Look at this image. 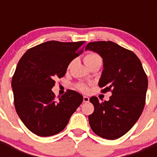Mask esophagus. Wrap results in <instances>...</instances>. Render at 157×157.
Wrapping results in <instances>:
<instances>
[{"label": "esophagus", "instance_id": "34e87169", "mask_svg": "<svg viewBox=\"0 0 157 157\" xmlns=\"http://www.w3.org/2000/svg\"><path fill=\"white\" fill-rule=\"evenodd\" d=\"M83 101H84V102H89V101H90V98H89V97H86V96H84V97H83Z\"/></svg>", "mask_w": 157, "mask_h": 157}]
</instances>
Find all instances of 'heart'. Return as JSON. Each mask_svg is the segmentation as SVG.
<instances>
[{
	"mask_svg": "<svg viewBox=\"0 0 157 157\" xmlns=\"http://www.w3.org/2000/svg\"><path fill=\"white\" fill-rule=\"evenodd\" d=\"M84 60H85L86 64H87V63H90L92 61H95V60H101V58L100 57V56H98V54L89 53L86 56ZM78 88L80 90L83 91V92H86L88 90V87L86 85H84V84H79V85L78 86Z\"/></svg>",
	"mask_w": 157,
	"mask_h": 157,
	"instance_id": "b5f03b06",
	"label": "heart"
}]
</instances>
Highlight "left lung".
<instances>
[{"instance_id":"obj_1","label":"left lung","mask_w":157,"mask_h":157,"mask_svg":"<svg viewBox=\"0 0 157 157\" xmlns=\"http://www.w3.org/2000/svg\"><path fill=\"white\" fill-rule=\"evenodd\" d=\"M85 50L97 52L102 58L104 69L98 85L105 87L103 93H112L109 101L101 103L97 97L90 98L94 111L89 116V123L97 135L117 139L139 119L145 107L148 78L138 56L116 43L90 42Z\"/></svg>"}]
</instances>
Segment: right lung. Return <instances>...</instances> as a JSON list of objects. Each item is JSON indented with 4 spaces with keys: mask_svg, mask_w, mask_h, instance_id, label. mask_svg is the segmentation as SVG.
Returning <instances> with one entry per match:
<instances>
[{
    "mask_svg": "<svg viewBox=\"0 0 157 157\" xmlns=\"http://www.w3.org/2000/svg\"><path fill=\"white\" fill-rule=\"evenodd\" d=\"M84 43L46 41L28 49L19 59L12 80L14 104L20 120L34 134L48 137L62 131L82 102V95L71 90L56 101L52 88L56 78L65 75Z\"/></svg>",
    "mask_w": 157,
    "mask_h": 157,
    "instance_id": "add662e5",
    "label": "right lung"
}]
</instances>
